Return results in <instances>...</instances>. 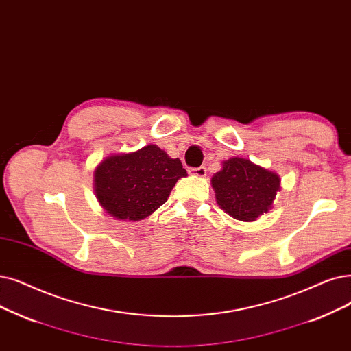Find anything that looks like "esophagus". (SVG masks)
Here are the masks:
<instances>
[{"label": "esophagus", "instance_id": "34e87169", "mask_svg": "<svg viewBox=\"0 0 351 351\" xmlns=\"http://www.w3.org/2000/svg\"><path fill=\"white\" fill-rule=\"evenodd\" d=\"M189 173H191V175H195V176L204 178V176H206V167H205V166H199V167H189Z\"/></svg>", "mask_w": 351, "mask_h": 351}]
</instances>
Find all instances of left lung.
I'll return each instance as SVG.
<instances>
[{
  "label": "left lung",
  "mask_w": 351,
  "mask_h": 351,
  "mask_svg": "<svg viewBox=\"0 0 351 351\" xmlns=\"http://www.w3.org/2000/svg\"><path fill=\"white\" fill-rule=\"evenodd\" d=\"M218 205L232 218L252 222L271 209L280 191V176L243 158L222 162L210 179Z\"/></svg>",
  "instance_id": "8db88e82"
}]
</instances>
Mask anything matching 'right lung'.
I'll return each instance as SVG.
<instances>
[{"label": "right lung", "instance_id": "right-lung-1", "mask_svg": "<svg viewBox=\"0 0 351 351\" xmlns=\"http://www.w3.org/2000/svg\"><path fill=\"white\" fill-rule=\"evenodd\" d=\"M188 176L180 160L156 145L112 155L95 171V192L103 209L120 221H141L163 205L178 179Z\"/></svg>", "mask_w": 351, "mask_h": 351}]
</instances>
